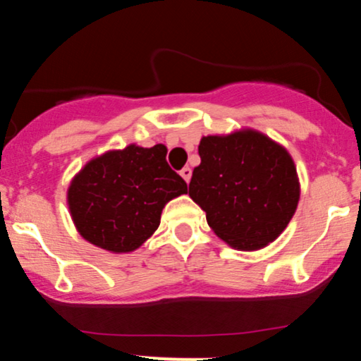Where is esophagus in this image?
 <instances>
[{
    "label": "esophagus",
    "mask_w": 361,
    "mask_h": 361,
    "mask_svg": "<svg viewBox=\"0 0 361 361\" xmlns=\"http://www.w3.org/2000/svg\"><path fill=\"white\" fill-rule=\"evenodd\" d=\"M180 175H181V178H183V180L186 181V183H188L190 178H192V168L185 166V168L181 169V171H180Z\"/></svg>",
    "instance_id": "obj_1"
}]
</instances>
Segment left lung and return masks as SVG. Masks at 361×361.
Segmentation results:
<instances>
[{
  "label": "left lung",
  "instance_id": "left-lung-1",
  "mask_svg": "<svg viewBox=\"0 0 361 361\" xmlns=\"http://www.w3.org/2000/svg\"><path fill=\"white\" fill-rule=\"evenodd\" d=\"M188 195L202 207L222 241L256 251L288 226L300 198L297 168L288 151L258 130L207 135L198 146Z\"/></svg>",
  "mask_w": 361,
  "mask_h": 361
}]
</instances>
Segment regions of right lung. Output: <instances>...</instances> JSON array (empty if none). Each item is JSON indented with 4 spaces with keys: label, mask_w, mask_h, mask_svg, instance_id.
I'll list each match as a JSON object with an SVG mask.
<instances>
[{
    "label": "right lung",
    "mask_w": 361,
    "mask_h": 361,
    "mask_svg": "<svg viewBox=\"0 0 361 361\" xmlns=\"http://www.w3.org/2000/svg\"><path fill=\"white\" fill-rule=\"evenodd\" d=\"M163 144L120 151L88 161L68 188L73 222L86 241L110 252H130L159 227L164 205L188 193L169 168Z\"/></svg>",
    "instance_id": "add662e5"
}]
</instances>
